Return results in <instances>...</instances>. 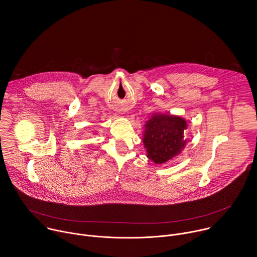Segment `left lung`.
<instances>
[{"label": "left lung", "instance_id": "1", "mask_svg": "<svg viewBox=\"0 0 257 257\" xmlns=\"http://www.w3.org/2000/svg\"><path fill=\"white\" fill-rule=\"evenodd\" d=\"M187 122L178 116L154 114L146 121L143 144L148 158L156 164H164L184 150V130Z\"/></svg>", "mask_w": 257, "mask_h": 257}]
</instances>
